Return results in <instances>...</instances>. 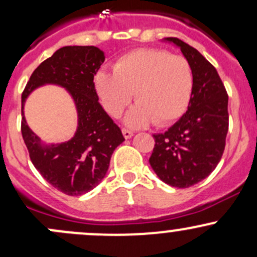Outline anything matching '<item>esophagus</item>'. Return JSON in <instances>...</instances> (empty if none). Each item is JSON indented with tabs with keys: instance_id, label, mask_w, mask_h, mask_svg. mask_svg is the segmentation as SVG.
<instances>
[{
	"instance_id": "34e87169",
	"label": "esophagus",
	"mask_w": 257,
	"mask_h": 257,
	"mask_svg": "<svg viewBox=\"0 0 257 257\" xmlns=\"http://www.w3.org/2000/svg\"><path fill=\"white\" fill-rule=\"evenodd\" d=\"M122 133H123V137L125 138V139H131V138L133 137V132L128 131V129H125V128L122 129Z\"/></svg>"
}]
</instances>
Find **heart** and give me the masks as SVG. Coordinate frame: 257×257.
<instances>
[{
    "mask_svg": "<svg viewBox=\"0 0 257 257\" xmlns=\"http://www.w3.org/2000/svg\"><path fill=\"white\" fill-rule=\"evenodd\" d=\"M101 103L112 117H119L135 92L138 101L125 117L132 128L155 122L167 125L187 111L193 91V72L187 58L166 50L139 49L113 64V73L95 77Z\"/></svg>",
    "mask_w": 257,
    "mask_h": 257,
    "instance_id": "obj_1",
    "label": "heart"
}]
</instances>
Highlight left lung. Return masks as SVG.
<instances>
[{
    "label": "left lung",
    "mask_w": 257,
    "mask_h": 257,
    "mask_svg": "<svg viewBox=\"0 0 257 257\" xmlns=\"http://www.w3.org/2000/svg\"><path fill=\"white\" fill-rule=\"evenodd\" d=\"M166 41L178 46L193 72L188 111L163 134H155L149 160L166 184L189 188L210 176L221 161L228 133V95L215 67L196 49L177 38Z\"/></svg>",
    "instance_id": "left-lung-1"
}]
</instances>
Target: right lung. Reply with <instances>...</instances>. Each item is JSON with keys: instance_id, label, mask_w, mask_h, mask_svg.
<instances>
[{"instance_id": "right-lung-1", "label": "right lung", "mask_w": 257, "mask_h": 257, "mask_svg": "<svg viewBox=\"0 0 257 257\" xmlns=\"http://www.w3.org/2000/svg\"><path fill=\"white\" fill-rule=\"evenodd\" d=\"M105 55L95 46H64L33 72L22 94V135L30 160L42 177L57 190L79 196L105 178L114 149L124 142L119 126L98 102L94 77ZM44 83L66 87L78 112L75 137L57 146H42L25 120L24 102Z\"/></svg>"}]
</instances>
